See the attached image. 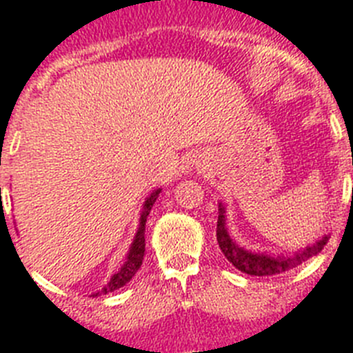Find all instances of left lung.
<instances>
[{
	"label": "left lung",
	"instance_id": "8db88e82",
	"mask_svg": "<svg viewBox=\"0 0 353 353\" xmlns=\"http://www.w3.org/2000/svg\"><path fill=\"white\" fill-rule=\"evenodd\" d=\"M217 242L221 251L224 253V256H226L239 271L245 272V274H253V276H272V274H282V272L289 271V269L298 268V265L303 263L305 260L316 256V254L323 250V245L328 242V235L321 236L316 244L307 245V248L296 251V253L292 254L256 253V251L244 250V248H241V245L236 244L232 236H230V233H228L226 210H224V204L219 203Z\"/></svg>",
	"mask_w": 353,
	"mask_h": 353
}]
</instances>
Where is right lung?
<instances>
[{
    "label": "right lung",
    "mask_w": 353,
    "mask_h": 353,
    "mask_svg": "<svg viewBox=\"0 0 353 353\" xmlns=\"http://www.w3.org/2000/svg\"><path fill=\"white\" fill-rule=\"evenodd\" d=\"M159 192H161V188L154 190L152 194L145 199L143 210H141V217H140V228H138V232H136L134 241H132L131 248H129V253H127V259L125 262H123V265H121V268L112 274L111 280H109V282L105 283L99 292H94L93 296L108 294V292L117 291V289L125 285L127 282H131V278L134 276L136 271L140 269L141 262H143V254H145V222H147V217H149L150 208H152L156 199H158Z\"/></svg>",
    "instance_id": "right-lung-1"
}]
</instances>
